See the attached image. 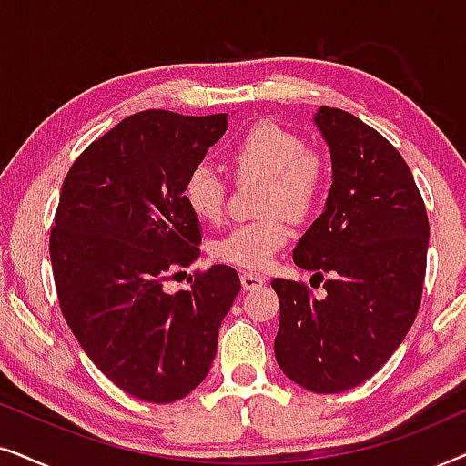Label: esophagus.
Masks as SVG:
<instances>
[{
  "label": "esophagus",
  "mask_w": 466,
  "mask_h": 466,
  "mask_svg": "<svg viewBox=\"0 0 466 466\" xmlns=\"http://www.w3.org/2000/svg\"><path fill=\"white\" fill-rule=\"evenodd\" d=\"M263 284H265V278L258 276V273H252V271L241 273V286H244L246 290H257Z\"/></svg>",
  "instance_id": "esophagus-1"
}]
</instances>
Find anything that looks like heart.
I'll list each match as a JSON object with an SVG mask.
<instances>
[{
  "mask_svg": "<svg viewBox=\"0 0 466 466\" xmlns=\"http://www.w3.org/2000/svg\"><path fill=\"white\" fill-rule=\"evenodd\" d=\"M228 165L239 176L265 180V218L244 222L214 244V257L225 263L260 269L290 238L292 218H305L322 199L327 169L318 152L284 127L260 123L246 131L228 152ZM184 199L199 220L216 222L225 209V180L212 165L201 163L184 184ZM284 208L285 215L278 213Z\"/></svg>",
  "mask_w": 466,
  "mask_h": 466,
  "instance_id": "b5f03b06",
  "label": "heart"
}]
</instances>
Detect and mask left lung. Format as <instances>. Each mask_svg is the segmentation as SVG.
I'll return each instance as SVG.
<instances>
[{"instance_id": "8db88e82", "label": "left lung", "mask_w": 466, "mask_h": 466, "mask_svg": "<svg viewBox=\"0 0 466 466\" xmlns=\"http://www.w3.org/2000/svg\"><path fill=\"white\" fill-rule=\"evenodd\" d=\"M330 152L324 212L292 250L297 267L329 273L324 295L276 278V360L318 394L350 390L378 373L416 320L429 250L422 195L399 150L360 118L320 106Z\"/></svg>"}]
</instances>
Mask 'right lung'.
Returning a JSON list of instances; mask_svg holds the SVG:
<instances>
[{
  "label": "right lung",
  "instance_id": "obj_1",
  "mask_svg": "<svg viewBox=\"0 0 466 466\" xmlns=\"http://www.w3.org/2000/svg\"><path fill=\"white\" fill-rule=\"evenodd\" d=\"M227 127L228 114L137 112L88 146L61 188L50 263L63 318L99 371L148 403H174L206 380L241 289L227 265L188 290L163 289L199 257L184 184Z\"/></svg>",
  "mask_w": 466,
  "mask_h": 466
}]
</instances>
